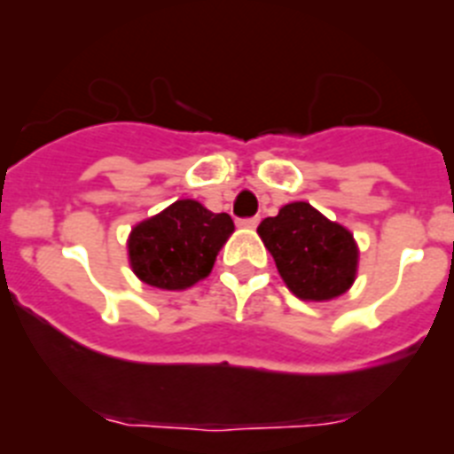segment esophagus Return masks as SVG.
Here are the masks:
<instances>
[{
    "label": "esophagus",
    "instance_id": "esophagus-1",
    "mask_svg": "<svg viewBox=\"0 0 454 454\" xmlns=\"http://www.w3.org/2000/svg\"><path fill=\"white\" fill-rule=\"evenodd\" d=\"M238 223L242 228H255L260 223V219H258V216H251V219H239Z\"/></svg>",
    "mask_w": 454,
    "mask_h": 454
}]
</instances>
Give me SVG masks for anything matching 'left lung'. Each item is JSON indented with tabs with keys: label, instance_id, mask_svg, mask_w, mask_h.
Segmentation results:
<instances>
[{
	"label": "left lung",
	"instance_id": "obj_1",
	"mask_svg": "<svg viewBox=\"0 0 454 454\" xmlns=\"http://www.w3.org/2000/svg\"><path fill=\"white\" fill-rule=\"evenodd\" d=\"M258 235L283 283L303 301H329L352 287L358 271L356 239L306 200L283 205L267 216Z\"/></svg>",
	"mask_w": 454,
	"mask_h": 454
}]
</instances>
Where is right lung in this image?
Listing matches in <instances>:
<instances>
[{
    "mask_svg": "<svg viewBox=\"0 0 454 454\" xmlns=\"http://www.w3.org/2000/svg\"><path fill=\"white\" fill-rule=\"evenodd\" d=\"M232 231L235 223L226 212L215 215L194 199L176 200L132 228L129 267L145 286L187 290L210 274Z\"/></svg>",
    "mask_w": 454,
    "mask_h": 454,
    "instance_id": "add662e5",
    "label": "right lung"
}]
</instances>
